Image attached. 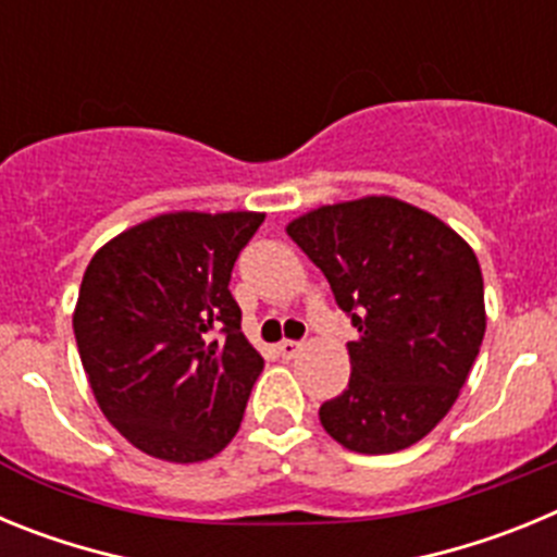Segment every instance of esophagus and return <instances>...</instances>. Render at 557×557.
Listing matches in <instances>:
<instances>
[{
  "label": "esophagus",
  "mask_w": 557,
  "mask_h": 557,
  "mask_svg": "<svg viewBox=\"0 0 557 557\" xmlns=\"http://www.w3.org/2000/svg\"><path fill=\"white\" fill-rule=\"evenodd\" d=\"M301 343H293V339H282V343H278V354H282L284 359H293V357H298V354H301Z\"/></svg>",
  "instance_id": "1"
}]
</instances>
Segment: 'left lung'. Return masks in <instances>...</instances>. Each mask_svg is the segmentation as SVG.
<instances>
[{"mask_svg":"<svg viewBox=\"0 0 557 557\" xmlns=\"http://www.w3.org/2000/svg\"><path fill=\"white\" fill-rule=\"evenodd\" d=\"M287 234L359 332L348 343V387L321 407L323 430L359 455L418 444L451 410L485 337L471 245L387 195L312 209Z\"/></svg>","mask_w":557,"mask_h":557,"instance_id":"1","label":"left lung"}]
</instances>
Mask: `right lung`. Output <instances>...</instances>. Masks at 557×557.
Wrapping results in <instances>:
<instances>
[{"instance_id":"obj_1","label":"right lung","mask_w":557,"mask_h":557,"mask_svg":"<svg viewBox=\"0 0 557 557\" xmlns=\"http://www.w3.org/2000/svg\"><path fill=\"white\" fill-rule=\"evenodd\" d=\"M259 211H170L102 245L75 339L102 416L139 451L200 462L231 444L264 368L228 282Z\"/></svg>"}]
</instances>
